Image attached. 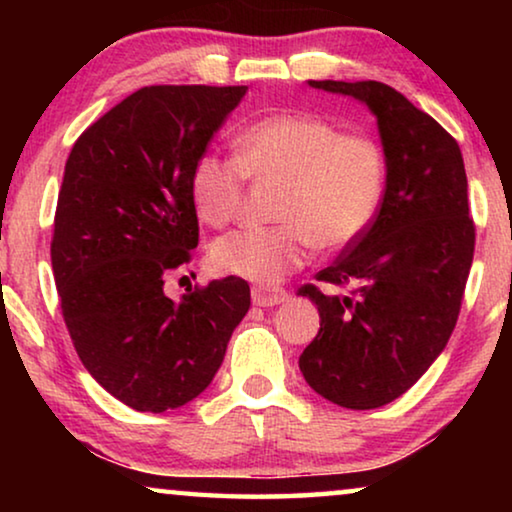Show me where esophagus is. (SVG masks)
Segmentation results:
<instances>
[{"label": "esophagus", "mask_w": 512, "mask_h": 512, "mask_svg": "<svg viewBox=\"0 0 512 512\" xmlns=\"http://www.w3.org/2000/svg\"><path fill=\"white\" fill-rule=\"evenodd\" d=\"M286 298H289V293L284 289H270V286H254V289H251V300H254V305L258 307L279 305L284 303Z\"/></svg>", "instance_id": "esophagus-1"}]
</instances>
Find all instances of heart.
Returning <instances> with one entry per match:
<instances>
[{"instance_id":"heart-1","label":"heart","mask_w":512,"mask_h":512,"mask_svg":"<svg viewBox=\"0 0 512 512\" xmlns=\"http://www.w3.org/2000/svg\"><path fill=\"white\" fill-rule=\"evenodd\" d=\"M249 181H277L279 223L219 237L209 258L223 275L277 284L303 268L314 247L335 251L361 240L380 212L389 179L384 146L366 132H342L314 114H268L233 137V156L195 158L188 191L195 214L223 228L240 212Z\"/></svg>"}]
</instances>
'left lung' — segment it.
I'll return each mask as SVG.
<instances>
[{"label": "left lung", "instance_id": "8db88e82", "mask_svg": "<svg viewBox=\"0 0 512 512\" xmlns=\"http://www.w3.org/2000/svg\"><path fill=\"white\" fill-rule=\"evenodd\" d=\"M352 95L377 116L389 160L387 191L368 233L349 244L319 282L354 286L317 303L321 328L300 370L328 401L382 408L405 394L443 352L457 326L475 251L468 181L459 144L436 118L380 81H310Z\"/></svg>", "mask_w": 512, "mask_h": 512}]
</instances>
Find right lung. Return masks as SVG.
Segmentation results:
<instances>
[{
	"label": "right lung",
	"mask_w": 512,
	"mask_h": 512,
	"mask_svg": "<svg viewBox=\"0 0 512 512\" xmlns=\"http://www.w3.org/2000/svg\"><path fill=\"white\" fill-rule=\"evenodd\" d=\"M247 86H144L81 132L55 207L51 263L62 317L90 375L139 412L193 401L251 305L240 277L174 303L163 286L191 263V167Z\"/></svg>",
	"instance_id": "right-lung-1"
}]
</instances>
